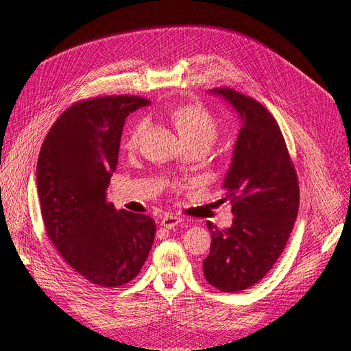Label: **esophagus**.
Wrapping results in <instances>:
<instances>
[{"instance_id":"1","label":"esophagus","mask_w":351,"mask_h":351,"mask_svg":"<svg viewBox=\"0 0 351 351\" xmlns=\"http://www.w3.org/2000/svg\"><path fill=\"white\" fill-rule=\"evenodd\" d=\"M183 219L180 217H176V215H165L162 219H161V226L165 227V228H174L177 224H180Z\"/></svg>"}]
</instances>
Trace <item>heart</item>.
Segmentation results:
<instances>
[{"label":"heart","instance_id":"1","mask_svg":"<svg viewBox=\"0 0 351 351\" xmlns=\"http://www.w3.org/2000/svg\"><path fill=\"white\" fill-rule=\"evenodd\" d=\"M176 125L178 134L182 136L183 141L187 139H202L206 142H212L217 137V121L206 108L202 105H184L178 107L169 114ZM146 129V121L142 120L137 123L130 133L127 134L124 146L127 149H134L139 145L142 136Z\"/></svg>","mask_w":351,"mask_h":351}]
</instances>
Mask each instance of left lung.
<instances>
[{"label":"left lung","mask_w":351,"mask_h":351,"mask_svg":"<svg viewBox=\"0 0 351 351\" xmlns=\"http://www.w3.org/2000/svg\"><path fill=\"white\" fill-rule=\"evenodd\" d=\"M209 93L231 105L241 127L222 182L234 219L224 230L206 222L212 241L204 274L218 290L237 293L262 280L281 256L299 212V183L269 111L228 88Z\"/></svg>","instance_id":"1"}]
</instances>
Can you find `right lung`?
<instances>
[{"label":"right lung","mask_w":351,"mask_h":351,"mask_svg":"<svg viewBox=\"0 0 351 351\" xmlns=\"http://www.w3.org/2000/svg\"><path fill=\"white\" fill-rule=\"evenodd\" d=\"M149 104L139 97L74 104L51 127L38 158L36 187L47 234L74 271L101 287L132 281L154 244L151 217L117 210L107 202L124 121Z\"/></svg>","instance_id":"right-lung-1"}]
</instances>
